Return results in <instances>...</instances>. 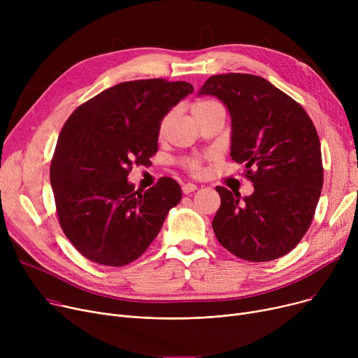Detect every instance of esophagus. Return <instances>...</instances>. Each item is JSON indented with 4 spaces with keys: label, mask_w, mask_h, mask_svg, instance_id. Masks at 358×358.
<instances>
[{
    "label": "esophagus",
    "mask_w": 358,
    "mask_h": 358,
    "mask_svg": "<svg viewBox=\"0 0 358 358\" xmlns=\"http://www.w3.org/2000/svg\"><path fill=\"white\" fill-rule=\"evenodd\" d=\"M196 190H197V185L193 184V182H187V184L182 185V193L184 194H190V193H193Z\"/></svg>",
    "instance_id": "34e87169"
}]
</instances>
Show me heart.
<instances>
[{"label":"heart","mask_w":358,"mask_h":358,"mask_svg":"<svg viewBox=\"0 0 358 358\" xmlns=\"http://www.w3.org/2000/svg\"><path fill=\"white\" fill-rule=\"evenodd\" d=\"M217 106L216 101H210V100H203V101H196L193 106H192V113L194 115V117L203 115V113L208 111L209 108ZM187 166H189L192 171H199V161L197 159H190L189 162H187Z\"/></svg>","instance_id":"1"}]
</instances>
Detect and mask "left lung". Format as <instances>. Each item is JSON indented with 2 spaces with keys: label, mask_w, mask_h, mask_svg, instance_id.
I'll list each match as a JSON object with an SVG mask.
<instances>
[{
  "label": "left lung",
  "mask_w": 358,
  "mask_h": 358,
  "mask_svg": "<svg viewBox=\"0 0 358 358\" xmlns=\"http://www.w3.org/2000/svg\"><path fill=\"white\" fill-rule=\"evenodd\" d=\"M199 96H215L231 116V157L247 168L254 193L216 187L212 228L234 255L264 262L290 252L309 229L321 197V142L308 113L266 78L213 75Z\"/></svg>",
  "instance_id": "left-lung-1"
}]
</instances>
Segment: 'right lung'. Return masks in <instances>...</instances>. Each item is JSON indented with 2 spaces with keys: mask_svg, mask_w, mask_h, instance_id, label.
Listing matches in <instances>:
<instances>
[{
  "mask_svg": "<svg viewBox=\"0 0 358 358\" xmlns=\"http://www.w3.org/2000/svg\"><path fill=\"white\" fill-rule=\"evenodd\" d=\"M185 81L120 83L75 110L50 164L64 234L85 258L122 267L138 259L181 200L180 184L162 177L146 192L127 180L131 165L158 150L162 119L193 92Z\"/></svg>",
  "mask_w": 358,
  "mask_h": 358,
  "instance_id": "1",
  "label": "right lung"
}]
</instances>
